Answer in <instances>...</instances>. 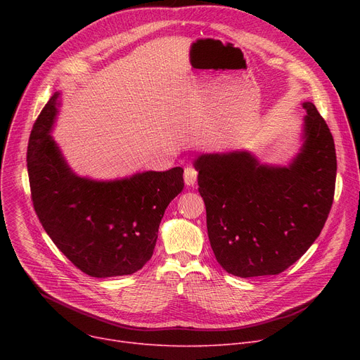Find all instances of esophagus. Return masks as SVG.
Segmentation results:
<instances>
[{"label":"esophagus","instance_id":"1","mask_svg":"<svg viewBox=\"0 0 360 360\" xmlns=\"http://www.w3.org/2000/svg\"><path fill=\"white\" fill-rule=\"evenodd\" d=\"M197 170L194 167H185V172H184V179L185 184L188 186H194L197 184Z\"/></svg>","mask_w":360,"mask_h":360}]
</instances>
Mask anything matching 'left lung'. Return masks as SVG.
Instances as JSON below:
<instances>
[{
    "mask_svg": "<svg viewBox=\"0 0 360 360\" xmlns=\"http://www.w3.org/2000/svg\"><path fill=\"white\" fill-rule=\"evenodd\" d=\"M302 146L288 165L248 150L202 153L194 167L217 262L248 278L289 269L323 231L333 205L337 159L328 125L304 102Z\"/></svg>",
    "mask_w": 360,
    "mask_h": 360,
    "instance_id": "obj_1",
    "label": "left lung"
}]
</instances>
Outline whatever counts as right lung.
<instances>
[{"mask_svg":"<svg viewBox=\"0 0 360 360\" xmlns=\"http://www.w3.org/2000/svg\"><path fill=\"white\" fill-rule=\"evenodd\" d=\"M55 91L27 147L32 200L45 232L83 273L105 278L143 269L153 255L166 207L184 190V169L91 179L74 172L51 136L61 108Z\"/></svg>","mask_w":360,"mask_h":360,"instance_id":"right-lung-1","label":"right lung"}]
</instances>
